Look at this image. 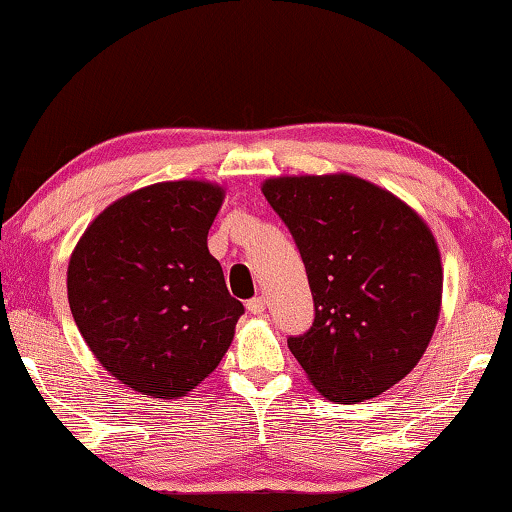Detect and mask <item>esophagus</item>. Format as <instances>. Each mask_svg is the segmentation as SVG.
Listing matches in <instances>:
<instances>
[{
	"instance_id": "1",
	"label": "esophagus",
	"mask_w": 512,
	"mask_h": 512,
	"mask_svg": "<svg viewBox=\"0 0 512 512\" xmlns=\"http://www.w3.org/2000/svg\"><path fill=\"white\" fill-rule=\"evenodd\" d=\"M246 309H248L253 316H262L264 309H266V302H264V298H250V300L246 302Z\"/></svg>"
}]
</instances>
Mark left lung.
Returning <instances> with one entry per match:
<instances>
[{
    "instance_id": "1",
    "label": "left lung",
    "mask_w": 512,
    "mask_h": 512,
    "mask_svg": "<svg viewBox=\"0 0 512 512\" xmlns=\"http://www.w3.org/2000/svg\"><path fill=\"white\" fill-rule=\"evenodd\" d=\"M268 205L305 264L314 323L289 350L332 402L384 393L415 368L436 327L443 266L427 225L354 176L266 180Z\"/></svg>"
}]
</instances>
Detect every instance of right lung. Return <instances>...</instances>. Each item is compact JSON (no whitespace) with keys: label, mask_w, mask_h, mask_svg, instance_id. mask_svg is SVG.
Returning a JSON list of instances; mask_svg holds the SVG:
<instances>
[{"label":"right lung","mask_w":512,"mask_h":512,"mask_svg":"<svg viewBox=\"0 0 512 512\" xmlns=\"http://www.w3.org/2000/svg\"><path fill=\"white\" fill-rule=\"evenodd\" d=\"M221 201V187L198 180L137 189L92 221L69 259L81 336L137 393L183 397L230 348L244 305L207 250Z\"/></svg>","instance_id":"1"}]
</instances>
